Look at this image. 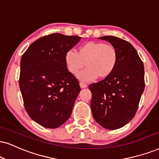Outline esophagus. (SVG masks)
<instances>
[{
	"label": "esophagus",
	"mask_w": 159,
	"mask_h": 159,
	"mask_svg": "<svg viewBox=\"0 0 159 159\" xmlns=\"http://www.w3.org/2000/svg\"><path fill=\"white\" fill-rule=\"evenodd\" d=\"M80 86H81V89H84V88H86V87H87V85H86V84H84V83H83V82H80Z\"/></svg>",
	"instance_id": "obj_1"
}]
</instances>
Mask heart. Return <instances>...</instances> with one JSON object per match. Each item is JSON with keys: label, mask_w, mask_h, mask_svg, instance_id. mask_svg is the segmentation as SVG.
<instances>
[{"label": "heart", "mask_w": 159, "mask_h": 159, "mask_svg": "<svg viewBox=\"0 0 159 159\" xmlns=\"http://www.w3.org/2000/svg\"><path fill=\"white\" fill-rule=\"evenodd\" d=\"M118 61L117 51L113 45L103 42L89 41L83 44L78 52L72 50L65 54L67 70L76 75L86 66L87 67L78 74V79L90 82L98 77L103 79L109 76L115 69Z\"/></svg>", "instance_id": "obj_1"}]
</instances>
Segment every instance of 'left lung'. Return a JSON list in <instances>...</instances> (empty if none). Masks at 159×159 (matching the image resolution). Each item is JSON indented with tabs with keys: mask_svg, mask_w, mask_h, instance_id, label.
<instances>
[{
	"mask_svg": "<svg viewBox=\"0 0 159 159\" xmlns=\"http://www.w3.org/2000/svg\"><path fill=\"white\" fill-rule=\"evenodd\" d=\"M106 40L117 51L118 61L108 77L89 85L92 113L102 127L120 128L134 118L144 89V69L137 51L131 44L113 36Z\"/></svg>",
	"mask_w": 159,
	"mask_h": 159,
	"instance_id": "obj_1",
	"label": "left lung"
}]
</instances>
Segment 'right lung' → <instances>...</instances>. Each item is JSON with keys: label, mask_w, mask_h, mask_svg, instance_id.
Wrapping results in <instances>:
<instances>
[{"label": "right lung", "mask_w": 159, "mask_h": 159, "mask_svg": "<svg viewBox=\"0 0 159 159\" xmlns=\"http://www.w3.org/2000/svg\"><path fill=\"white\" fill-rule=\"evenodd\" d=\"M81 39L52 34L36 40L22 56L19 85L24 106L43 127H59L71 115L81 88L68 71L65 54Z\"/></svg>", "instance_id": "obj_1"}]
</instances>
